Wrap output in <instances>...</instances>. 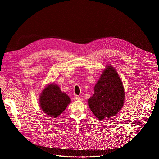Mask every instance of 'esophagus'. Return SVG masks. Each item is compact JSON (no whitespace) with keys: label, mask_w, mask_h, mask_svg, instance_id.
<instances>
[{"label":"esophagus","mask_w":159,"mask_h":159,"mask_svg":"<svg viewBox=\"0 0 159 159\" xmlns=\"http://www.w3.org/2000/svg\"><path fill=\"white\" fill-rule=\"evenodd\" d=\"M74 99L75 101H82V98H81L80 97H79V96H77V95H75L74 96Z\"/></svg>","instance_id":"34e87169"}]
</instances>
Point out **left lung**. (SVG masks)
Listing matches in <instances>:
<instances>
[{"instance_id": "1", "label": "left lung", "mask_w": 159, "mask_h": 159, "mask_svg": "<svg viewBox=\"0 0 159 159\" xmlns=\"http://www.w3.org/2000/svg\"><path fill=\"white\" fill-rule=\"evenodd\" d=\"M124 100L120 77L112 66H106L94 87V95L88 99L89 108L99 120L109 118L120 111Z\"/></svg>"}]
</instances>
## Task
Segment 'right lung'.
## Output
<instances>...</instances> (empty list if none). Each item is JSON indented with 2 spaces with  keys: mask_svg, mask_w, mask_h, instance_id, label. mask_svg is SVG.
<instances>
[{
  "mask_svg": "<svg viewBox=\"0 0 159 159\" xmlns=\"http://www.w3.org/2000/svg\"><path fill=\"white\" fill-rule=\"evenodd\" d=\"M70 102V98L62 93L58 85L53 84L45 88L39 97L41 109L51 117L58 116Z\"/></svg>",
  "mask_w": 159,
  "mask_h": 159,
  "instance_id": "add662e5",
  "label": "right lung"
}]
</instances>
